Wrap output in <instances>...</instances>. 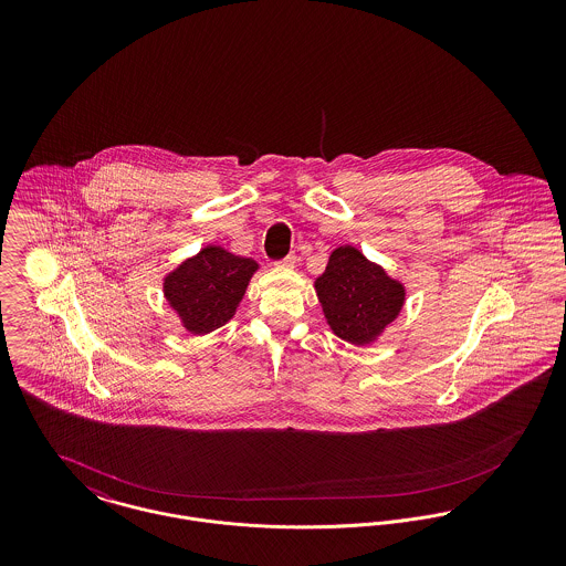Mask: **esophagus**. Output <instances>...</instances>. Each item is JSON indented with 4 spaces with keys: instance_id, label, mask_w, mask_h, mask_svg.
Segmentation results:
<instances>
[{
    "instance_id": "34e87169",
    "label": "esophagus",
    "mask_w": 566,
    "mask_h": 566,
    "mask_svg": "<svg viewBox=\"0 0 566 566\" xmlns=\"http://www.w3.org/2000/svg\"><path fill=\"white\" fill-rule=\"evenodd\" d=\"M275 265H277V268H295V265H296L295 252H291V254H289V256H284V259H282V261H277V263H275Z\"/></svg>"
}]
</instances>
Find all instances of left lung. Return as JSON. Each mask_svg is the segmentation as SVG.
I'll return each instance as SVG.
<instances>
[{
    "instance_id": "left-lung-1",
    "label": "left lung",
    "mask_w": 566,
    "mask_h": 566,
    "mask_svg": "<svg viewBox=\"0 0 566 566\" xmlns=\"http://www.w3.org/2000/svg\"><path fill=\"white\" fill-rule=\"evenodd\" d=\"M316 293L333 333L356 346L374 342L405 301L403 286L352 245L333 250Z\"/></svg>"
}]
</instances>
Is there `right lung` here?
Here are the masks:
<instances>
[{
	"label": "right lung",
	"mask_w": 566,
	"mask_h": 566,
	"mask_svg": "<svg viewBox=\"0 0 566 566\" xmlns=\"http://www.w3.org/2000/svg\"><path fill=\"white\" fill-rule=\"evenodd\" d=\"M256 271L252 259L208 245L165 277V296L195 335L231 321L245 286Z\"/></svg>",
	"instance_id": "right-lung-1"
}]
</instances>
